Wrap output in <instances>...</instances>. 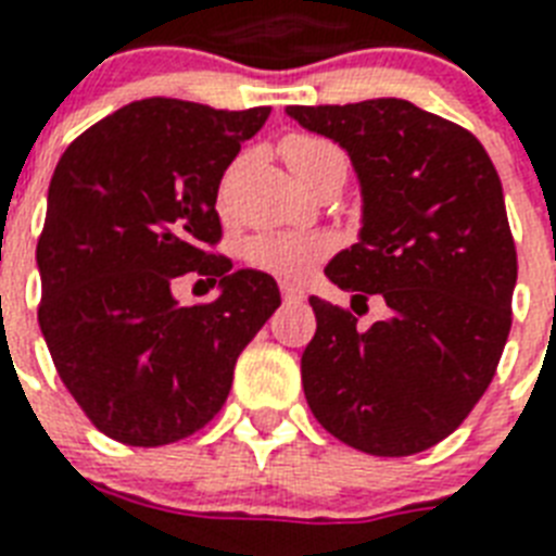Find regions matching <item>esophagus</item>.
Wrapping results in <instances>:
<instances>
[{
    "mask_svg": "<svg viewBox=\"0 0 556 556\" xmlns=\"http://www.w3.org/2000/svg\"><path fill=\"white\" fill-rule=\"evenodd\" d=\"M279 291H282V300H286V303H300V300H303V291L294 286H288V282H282Z\"/></svg>",
    "mask_w": 556,
    "mask_h": 556,
    "instance_id": "34e87169",
    "label": "esophagus"
}]
</instances>
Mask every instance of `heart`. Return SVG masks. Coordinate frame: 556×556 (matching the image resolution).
Returning a JSON list of instances; mask_svg holds the SVG:
<instances>
[{"label": "heart", "mask_w": 556, "mask_h": 556, "mask_svg": "<svg viewBox=\"0 0 556 556\" xmlns=\"http://www.w3.org/2000/svg\"><path fill=\"white\" fill-rule=\"evenodd\" d=\"M279 152H282L286 164L294 169V176L303 185L329 164H343L346 167L343 152L331 141H323V138H314V135H288L286 141L279 143ZM329 236L268 230V233L248 239L244 260L251 262L253 268L268 270L279 279H303L312 274L317 262L329 256Z\"/></svg>", "instance_id": "heart-1"}]
</instances>
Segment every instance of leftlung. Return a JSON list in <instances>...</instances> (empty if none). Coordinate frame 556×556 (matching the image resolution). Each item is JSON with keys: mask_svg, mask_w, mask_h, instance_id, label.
<instances>
[{"mask_svg": "<svg viewBox=\"0 0 556 556\" xmlns=\"http://www.w3.org/2000/svg\"><path fill=\"white\" fill-rule=\"evenodd\" d=\"M286 112L340 143L361 178V242L326 277L389 308L364 329L346 308L308 300L305 401L349 447L421 453L470 415L508 340L517 248L496 167L476 135L409 100Z\"/></svg>", "mask_w": 556, "mask_h": 556, "instance_id": "1", "label": "left lung"}]
</instances>
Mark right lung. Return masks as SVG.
I'll return each instance as SVG.
<instances>
[{
    "label": "right lung",
    "mask_w": 556,
    "mask_h": 556,
    "mask_svg": "<svg viewBox=\"0 0 556 556\" xmlns=\"http://www.w3.org/2000/svg\"><path fill=\"white\" fill-rule=\"evenodd\" d=\"M270 109L147 98L63 152L37 242L39 329L65 389L103 435L161 447L201 430L227 401L236 357L279 308L262 270H230L218 181ZM223 286L178 306L172 279Z\"/></svg>",
    "instance_id": "obj_1"
}]
</instances>
